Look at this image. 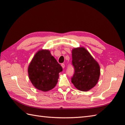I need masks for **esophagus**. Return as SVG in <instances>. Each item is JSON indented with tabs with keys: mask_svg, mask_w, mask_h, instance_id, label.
<instances>
[{
	"mask_svg": "<svg viewBox=\"0 0 125 125\" xmlns=\"http://www.w3.org/2000/svg\"><path fill=\"white\" fill-rule=\"evenodd\" d=\"M61 66H62V67L63 69H64V67H65V65H64V64H63V63H62V64H61Z\"/></svg>",
	"mask_w": 125,
	"mask_h": 125,
	"instance_id": "esophagus-1",
	"label": "esophagus"
}]
</instances>
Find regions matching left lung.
Instances as JSON below:
<instances>
[{
    "label": "left lung",
    "instance_id": "obj_1",
    "mask_svg": "<svg viewBox=\"0 0 125 125\" xmlns=\"http://www.w3.org/2000/svg\"><path fill=\"white\" fill-rule=\"evenodd\" d=\"M72 57L75 73L71 82L80 91H89L96 85L99 79V63L83 47L73 48Z\"/></svg>",
    "mask_w": 125,
    "mask_h": 125
}]
</instances>
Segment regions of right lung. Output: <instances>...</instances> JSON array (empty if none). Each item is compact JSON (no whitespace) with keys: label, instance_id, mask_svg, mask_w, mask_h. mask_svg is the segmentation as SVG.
<instances>
[{"label":"right lung","instance_id":"obj_1","mask_svg":"<svg viewBox=\"0 0 125 125\" xmlns=\"http://www.w3.org/2000/svg\"><path fill=\"white\" fill-rule=\"evenodd\" d=\"M62 68L48 49H40L34 55L28 67L31 84L39 90L47 92L56 85Z\"/></svg>","mask_w":125,"mask_h":125}]
</instances>
